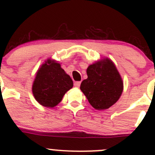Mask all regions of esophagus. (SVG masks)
<instances>
[{"label":"esophagus","mask_w":155,"mask_h":155,"mask_svg":"<svg viewBox=\"0 0 155 155\" xmlns=\"http://www.w3.org/2000/svg\"><path fill=\"white\" fill-rule=\"evenodd\" d=\"M81 85V82L80 81H77V82H74V86L76 87H79Z\"/></svg>","instance_id":"34e87169"}]
</instances>
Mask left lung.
I'll list each match as a JSON object with an SVG mask.
<instances>
[{
	"label": "left lung",
	"instance_id": "obj_1",
	"mask_svg": "<svg viewBox=\"0 0 155 155\" xmlns=\"http://www.w3.org/2000/svg\"><path fill=\"white\" fill-rule=\"evenodd\" d=\"M87 75L80 89L94 109H109L118 101L123 91V82L112 61L107 58L90 65Z\"/></svg>",
	"mask_w": 155,
	"mask_h": 155
}]
</instances>
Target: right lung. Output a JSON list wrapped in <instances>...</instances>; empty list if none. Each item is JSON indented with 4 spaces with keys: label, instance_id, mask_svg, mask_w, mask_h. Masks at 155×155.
Returning a JSON list of instances; mask_svg holds the SVG:
<instances>
[{
    "label": "right lung",
    "instance_id": "add662e5",
    "mask_svg": "<svg viewBox=\"0 0 155 155\" xmlns=\"http://www.w3.org/2000/svg\"><path fill=\"white\" fill-rule=\"evenodd\" d=\"M73 86V80L60 64L48 60L37 73L32 91L39 104L52 108L61 101L65 93Z\"/></svg>",
    "mask_w": 155,
    "mask_h": 155
}]
</instances>
